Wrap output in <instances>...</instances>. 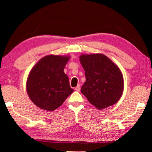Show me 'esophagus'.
Listing matches in <instances>:
<instances>
[{
    "label": "esophagus",
    "instance_id": "esophagus-1",
    "mask_svg": "<svg viewBox=\"0 0 152 152\" xmlns=\"http://www.w3.org/2000/svg\"><path fill=\"white\" fill-rule=\"evenodd\" d=\"M75 91L77 92H80V86L79 84L75 88Z\"/></svg>",
    "mask_w": 152,
    "mask_h": 152
}]
</instances>
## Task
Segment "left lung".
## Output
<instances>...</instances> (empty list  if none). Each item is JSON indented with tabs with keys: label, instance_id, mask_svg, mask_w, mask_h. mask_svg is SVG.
<instances>
[{
	"label": "left lung",
	"instance_id": "obj_1",
	"mask_svg": "<svg viewBox=\"0 0 152 152\" xmlns=\"http://www.w3.org/2000/svg\"><path fill=\"white\" fill-rule=\"evenodd\" d=\"M80 61L86 76L81 92L90 103L99 110L116 103L121 97L124 87L119 67L101 53L82 54Z\"/></svg>",
	"mask_w": 152,
	"mask_h": 152
}]
</instances>
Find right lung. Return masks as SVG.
Returning <instances> with one entry per match:
<instances>
[{
    "label": "right lung",
    "mask_w": 152,
    "mask_h": 152,
    "mask_svg": "<svg viewBox=\"0 0 152 152\" xmlns=\"http://www.w3.org/2000/svg\"><path fill=\"white\" fill-rule=\"evenodd\" d=\"M70 56L49 55L35 64L28 76L27 92L40 109L53 111L64 103L74 90L64 72Z\"/></svg>",
    "instance_id": "obj_1"
}]
</instances>
